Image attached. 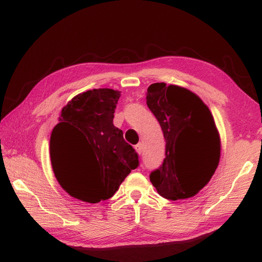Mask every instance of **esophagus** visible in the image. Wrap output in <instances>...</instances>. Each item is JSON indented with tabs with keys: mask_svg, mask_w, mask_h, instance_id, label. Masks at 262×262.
<instances>
[{
	"mask_svg": "<svg viewBox=\"0 0 262 262\" xmlns=\"http://www.w3.org/2000/svg\"><path fill=\"white\" fill-rule=\"evenodd\" d=\"M135 149L137 150L138 154H142V151H143V144H142V143H138V144L135 146Z\"/></svg>",
	"mask_w": 262,
	"mask_h": 262,
	"instance_id": "34e87169",
	"label": "esophagus"
}]
</instances>
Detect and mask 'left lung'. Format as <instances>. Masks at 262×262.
Listing matches in <instances>:
<instances>
[{
    "instance_id": "8db88e82",
    "label": "left lung",
    "mask_w": 262,
    "mask_h": 262,
    "mask_svg": "<svg viewBox=\"0 0 262 262\" xmlns=\"http://www.w3.org/2000/svg\"><path fill=\"white\" fill-rule=\"evenodd\" d=\"M146 105L166 139V159L150 181L163 198H192L209 184L220 163L221 136L212 113L195 93L164 82L149 85Z\"/></svg>"
}]
</instances>
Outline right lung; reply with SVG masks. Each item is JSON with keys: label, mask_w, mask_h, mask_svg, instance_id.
I'll return each mask as SVG.
<instances>
[{"label": "right lung", "mask_w": 262, "mask_h": 262, "mask_svg": "<svg viewBox=\"0 0 262 262\" xmlns=\"http://www.w3.org/2000/svg\"><path fill=\"white\" fill-rule=\"evenodd\" d=\"M120 93L111 88L80 93L63 107L53 127L51 166L73 198L91 204L110 199L138 167V154L113 125Z\"/></svg>", "instance_id": "obj_1"}]
</instances>
